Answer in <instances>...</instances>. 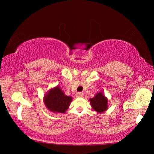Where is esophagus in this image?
I'll return each mask as SVG.
<instances>
[{
  "label": "esophagus",
  "instance_id": "esophagus-1",
  "mask_svg": "<svg viewBox=\"0 0 154 154\" xmlns=\"http://www.w3.org/2000/svg\"><path fill=\"white\" fill-rule=\"evenodd\" d=\"M83 96V92H77V93H76L77 97H82Z\"/></svg>",
  "mask_w": 154,
  "mask_h": 154
}]
</instances>
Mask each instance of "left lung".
Returning a JSON list of instances; mask_svg holds the SVG:
<instances>
[{"label": "left lung", "instance_id": "left-lung-1", "mask_svg": "<svg viewBox=\"0 0 154 154\" xmlns=\"http://www.w3.org/2000/svg\"><path fill=\"white\" fill-rule=\"evenodd\" d=\"M92 109L97 113H102L108 109V100L102 92H99L93 98L90 99Z\"/></svg>", "mask_w": 154, "mask_h": 154}]
</instances>
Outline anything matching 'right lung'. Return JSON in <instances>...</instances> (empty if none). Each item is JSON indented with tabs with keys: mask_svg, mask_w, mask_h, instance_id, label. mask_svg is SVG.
Returning <instances> with one entry per match:
<instances>
[{
	"mask_svg": "<svg viewBox=\"0 0 154 154\" xmlns=\"http://www.w3.org/2000/svg\"><path fill=\"white\" fill-rule=\"evenodd\" d=\"M43 101L47 109L51 112L64 113L68 109L72 97L65 95L62 89L56 86L47 92Z\"/></svg>",
	"mask_w": 154,
	"mask_h": 154,
	"instance_id": "add662e5",
	"label": "right lung"
}]
</instances>
